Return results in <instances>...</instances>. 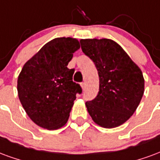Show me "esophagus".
I'll use <instances>...</instances> for the list:
<instances>
[{"label": "esophagus", "mask_w": 160, "mask_h": 160, "mask_svg": "<svg viewBox=\"0 0 160 160\" xmlns=\"http://www.w3.org/2000/svg\"><path fill=\"white\" fill-rule=\"evenodd\" d=\"M85 87H86V84H85V82H82L81 83V88L82 90H84Z\"/></svg>", "instance_id": "obj_1"}]
</instances>
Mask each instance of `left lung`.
<instances>
[{"label":"left lung","mask_w":160,"mask_h":160,"mask_svg":"<svg viewBox=\"0 0 160 160\" xmlns=\"http://www.w3.org/2000/svg\"><path fill=\"white\" fill-rule=\"evenodd\" d=\"M80 43L96 66L100 81L97 96L85 103L88 113L101 127L120 126L136 112L144 94L142 70L111 39H81Z\"/></svg>","instance_id":"left-lung-1"}]
</instances>
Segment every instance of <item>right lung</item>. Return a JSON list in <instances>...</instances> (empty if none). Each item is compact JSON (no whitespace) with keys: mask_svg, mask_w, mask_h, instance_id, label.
Wrapping results in <instances>:
<instances>
[{"mask_svg":"<svg viewBox=\"0 0 160 160\" xmlns=\"http://www.w3.org/2000/svg\"><path fill=\"white\" fill-rule=\"evenodd\" d=\"M78 40L58 37L41 48L23 66L18 77V94L29 118L38 126L53 130L68 121L80 85L72 81L68 69Z\"/></svg>","mask_w":160,"mask_h":160,"instance_id":"add662e5","label":"right lung"}]
</instances>
